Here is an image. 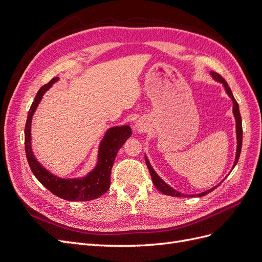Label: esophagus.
Returning a JSON list of instances; mask_svg holds the SVG:
<instances>
[{
	"label": "esophagus",
	"instance_id": "34e87169",
	"mask_svg": "<svg viewBox=\"0 0 262 262\" xmlns=\"http://www.w3.org/2000/svg\"><path fill=\"white\" fill-rule=\"evenodd\" d=\"M136 128H137V131H138V132H143V131H145L144 126L142 125L141 123H138V122H137V124H136Z\"/></svg>",
	"mask_w": 262,
	"mask_h": 262
}]
</instances>
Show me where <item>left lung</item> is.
Instances as JSON below:
<instances>
[{
    "mask_svg": "<svg viewBox=\"0 0 262 262\" xmlns=\"http://www.w3.org/2000/svg\"><path fill=\"white\" fill-rule=\"evenodd\" d=\"M210 74L212 75V77L214 78V80L217 81L219 83H221L222 85L224 86V89L226 91V94L229 96V98L232 99L233 101V114H234V117H235V121H236V139H237V148H236V156H235V162H234V165H233V168L236 166L237 162H238L239 160V155H241V150H242V143H243V126H242V117H241V113H239V107H238V104H237V101L235 100L234 96H233V93L231 91V89H229L228 84L226 83V81L224 80L223 77H222L220 74L215 73V72H210ZM145 163H146V166L147 168L149 170V173H150V177H152V181L154 186L156 187V189L158 190V191H161L162 193L164 194H167V195H171V196H184L185 194L181 193L179 191H177V190L172 189L169 185L166 184V182L157 175L156 171L153 169L152 166H150L149 164V161L147 160V157L145 156ZM232 168V169H233ZM217 186L213 187L209 190H207V191H204L202 193H199V194H188V196H203L205 194L210 193L211 191H213L214 189H215ZM187 195V194H186Z\"/></svg>",
    "mask_w": 262,
    "mask_h": 262,
    "instance_id": "1",
    "label": "left lung"
}]
</instances>
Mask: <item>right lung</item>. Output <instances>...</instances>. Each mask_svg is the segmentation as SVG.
<instances>
[{
	"label": "right lung",
	"instance_id": "obj_1",
	"mask_svg": "<svg viewBox=\"0 0 262 262\" xmlns=\"http://www.w3.org/2000/svg\"><path fill=\"white\" fill-rule=\"evenodd\" d=\"M59 77H53L52 80L43 85L38 91L36 97L30 106L28 112L26 125H25V150L27 161L31 171L35 177L41 184L61 199L68 201H90L97 199L100 195L107 192L110 187V173H112L113 165L117 156L118 150L121 148L124 142L128 140L131 134V128L129 125L113 126L107 130L102 138L98 147L97 164L94 169L90 171L85 177L82 178H60L54 176L49 170L39 163L33 153L31 148V120L42 99L45 93L48 91L53 83L58 82Z\"/></svg>",
	"mask_w": 262,
	"mask_h": 262
}]
</instances>
